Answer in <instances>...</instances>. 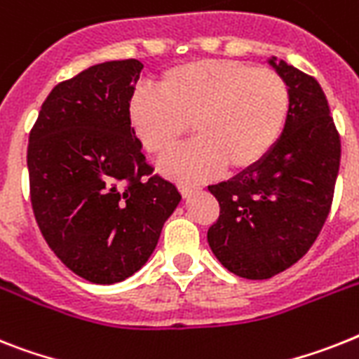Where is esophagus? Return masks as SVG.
Listing matches in <instances>:
<instances>
[{
  "label": "esophagus",
  "mask_w": 359,
  "mask_h": 359,
  "mask_svg": "<svg viewBox=\"0 0 359 359\" xmlns=\"http://www.w3.org/2000/svg\"><path fill=\"white\" fill-rule=\"evenodd\" d=\"M177 189H180V192H182L183 196H189V194H192V192L200 191V187L194 185V183H187V182L177 183Z\"/></svg>",
  "instance_id": "obj_1"
}]
</instances>
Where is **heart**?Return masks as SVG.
<instances>
[{"instance_id": "obj_1", "label": "heart", "mask_w": 359, "mask_h": 359, "mask_svg": "<svg viewBox=\"0 0 359 359\" xmlns=\"http://www.w3.org/2000/svg\"><path fill=\"white\" fill-rule=\"evenodd\" d=\"M290 111L283 76L235 60L187 62L163 73L159 91L143 88L130 104L132 126L154 156L191 132L196 139L161 161V170L201 180L224 167H253L277 144Z\"/></svg>"}]
</instances>
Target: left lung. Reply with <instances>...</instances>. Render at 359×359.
Returning a JSON list of instances; mask_svg holds the SVG:
<instances>
[{"instance_id": "left-lung-1", "label": "left lung", "mask_w": 359, "mask_h": 359, "mask_svg": "<svg viewBox=\"0 0 359 359\" xmlns=\"http://www.w3.org/2000/svg\"><path fill=\"white\" fill-rule=\"evenodd\" d=\"M269 64L290 91L280 139L262 161L209 185L220 216L207 242L224 268L251 280L280 273L312 248L332 207L341 159L339 133L318 80L275 56Z\"/></svg>"}]
</instances>
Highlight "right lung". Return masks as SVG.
Listing matches in <instances>:
<instances>
[{
	"mask_svg": "<svg viewBox=\"0 0 359 359\" xmlns=\"http://www.w3.org/2000/svg\"><path fill=\"white\" fill-rule=\"evenodd\" d=\"M143 64H97L56 84L29 133L32 212L82 279L114 284L144 266L182 194L144 159L130 121Z\"/></svg>",
	"mask_w": 359,
	"mask_h": 359,
	"instance_id": "add662e5",
	"label": "right lung"
}]
</instances>
